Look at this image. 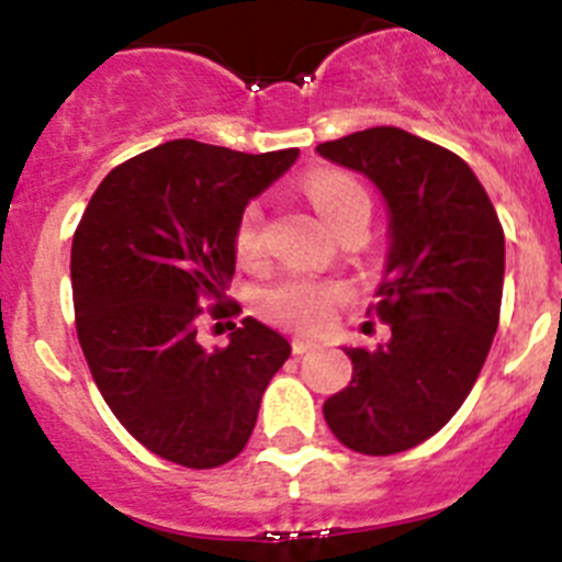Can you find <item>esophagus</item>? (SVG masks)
<instances>
[{
    "mask_svg": "<svg viewBox=\"0 0 562 562\" xmlns=\"http://www.w3.org/2000/svg\"><path fill=\"white\" fill-rule=\"evenodd\" d=\"M315 349H317L315 340H304V337H295V340H292V351H295V355H310V351Z\"/></svg>",
    "mask_w": 562,
    "mask_h": 562,
    "instance_id": "esophagus-1",
    "label": "esophagus"
}]
</instances>
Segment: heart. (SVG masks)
<instances>
[{
    "label": "heart",
    "instance_id": "1",
    "mask_svg": "<svg viewBox=\"0 0 562 562\" xmlns=\"http://www.w3.org/2000/svg\"><path fill=\"white\" fill-rule=\"evenodd\" d=\"M306 196L315 205V211L324 216L326 225L331 231L349 220L351 213L360 207H369V193L362 191V186L346 173L337 171H321L312 173L306 180ZM261 225H265V213L261 207L250 205L236 227V252L245 265H252L261 258L265 250V236H261ZM346 295L342 286L337 284H321V281H306V278H290L281 281L272 290L265 292L261 297V310L278 321V324L292 326V329H321L329 321L331 306Z\"/></svg>",
    "mask_w": 562,
    "mask_h": 562
}]
</instances>
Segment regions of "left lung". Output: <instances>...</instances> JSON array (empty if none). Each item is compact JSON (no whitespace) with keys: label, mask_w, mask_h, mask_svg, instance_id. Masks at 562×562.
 I'll use <instances>...</instances> for the list:
<instances>
[{"label":"left lung","mask_w":562,"mask_h":562,"mask_svg":"<svg viewBox=\"0 0 562 562\" xmlns=\"http://www.w3.org/2000/svg\"><path fill=\"white\" fill-rule=\"evenodd\" d=\"M317 154L374 182L389 207L376 315L380 349H346L351 382L324 402L331 434L366 456L439 434L479 380L501 315L504 231L461 157L396 126L321 143Z\"/></svg>","instance_id":"8db88e82"}]
</instances>
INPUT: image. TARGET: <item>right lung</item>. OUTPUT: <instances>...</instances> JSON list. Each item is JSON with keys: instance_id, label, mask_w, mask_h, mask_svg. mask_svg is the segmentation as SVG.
I'll list each match as a JSON object with an SVG mask.
<instances>
[{"instance_id": "1", "label": "right lung", "mask_w": 562, "mask_h": 562, "mask_svg": "<svg viewBox=\"0 0 562 562\" xmlns=\"http://www.w3.org/2000/svg\"><path fill=\"white\" fill-rule=\"evenodd\" d=\"M295 160L297 148L171 140L109 171L83 211L69 258L78 340L112 414L160 459L193 470L236 459L290 357L256 317L207 351L196 321L205 301L227 315L238 220Z\"/></svg>"}]
</instances>
